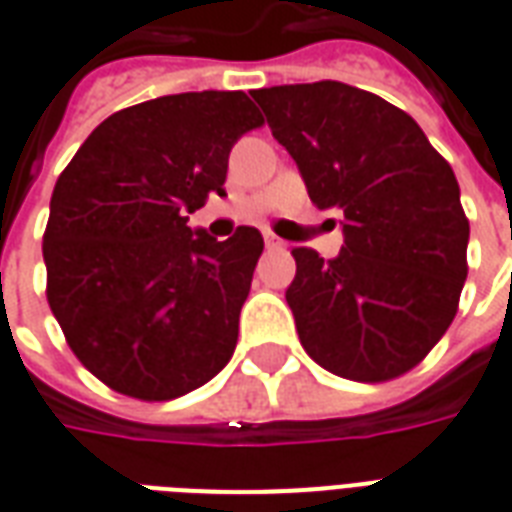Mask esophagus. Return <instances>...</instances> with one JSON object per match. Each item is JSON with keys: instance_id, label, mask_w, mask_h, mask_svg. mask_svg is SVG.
I'll use <instances>...</instances> for the list:
<instances>
[{"instance_id": "34e87169", "label": "esophagus", "mask_w": 512, "mask_h": 512, "mask_svg": "<svg viewBox=\"0 0 512 512\" xmlns=\"http://www.w3.org/2000/svg\"><path fill=\"white\" fill-rule=\"evenodd\" d=\"M266 246L268 249H285V241H282V238H277L274 233H266Z\"/></svg>"}]
</instances>
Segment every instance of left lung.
I'll return each instance as SVG.
<instances>
[{
  "instance_id": "obj_1",
  "label": "left lung",
  "mask_w": 512,
  "mask_h": 512,
  "mask_svg": "<svg viewBox=\"0 0 512 512\" xmlns=\"http://www.w3.org/2000/svg\"><path fill=\"white\" fill-rule=\"evenodd\" d=\"M252 98L310 200L343 216L337 257L293 249L285 299L304 351L334 376H403L447 332L466 282L455 172L414 117L351 84H282Z\"/></svg>"
}]
</instances>
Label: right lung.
I'll list each match as a JSON object with an SVG mask.
<instances>
[{
	"label": "right lung",
	"instance_id": "right-lung-1",
	"mask_svg": "<svg viewBox=\"0 0 512 512\" xmlns=\"http://www.w3.org/2000/svg\"><path fill=\"white\" fill-rule=\"evenodd\" d=\"M257 126L241 90L161 95L106 117L57 178L46 296L106 386L172 400L230 362L263 235L238 227L216 241L189 213L224 197L230 150Z\"/></svg>",
	"mask_w": 512,
	"mask_h": 512
}]
</instances>
